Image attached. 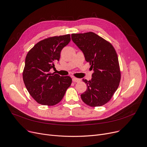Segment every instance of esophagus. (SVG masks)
<instances>
[{
    "label": "esophagus",
    "mask_w": 147,
    "mask_h": 147,
    "mask_svg": "<svg viewBox=\"0 0 147 147\" xmlns=\"http://www.w3.org/2000/svg\"><path fill=\"white\" fill-rule=\"evenodd\" d=\"M80 81H81L80 79L77 78H75V77H74L72 78V81L74 82H79Z\"/></svg>",
    "instance_id": "1"
}]
</instances>
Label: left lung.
Masks as SVG:
<instances>
[{
    "label": "left lung",
    "mask_w": 147,
    "mask_h": 147,
    "mask_svg": "<svg viewBox=\"0 0 147 147\" xmlns=\"http://www.w3.org/2000/svg\"><path fill=\"white\" fill-rule=\"evenodd\" d=\"M72 40L94 71L91 81L82 80L87 89L81 98L91 107L105 105L113 97L121 78L116 50L110 42L92 32L72 34Z\"/></svg>",
    "instance_id": "1"
}]
</instances>
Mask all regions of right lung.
<instances>
[{
  "label": "right lung",
  "mask_w": 147,
  "mask_h": 147,
  "mask_svg": "<svg viewBox=\"0 0 147 147\" xmlns=\"http://www.w3.org/2000/svg\"><path fill=\"white\" fill-rule=\"evenodd\" d=\"M71 41L70 34L46 38L31 49L25 58L22 77L26 88L39 104L54 106L63 98L72 83L69 76L50 72L59 61L62 49Z\"/></svg>",
  "instance_id": "add662e5"
}]
</instances>
